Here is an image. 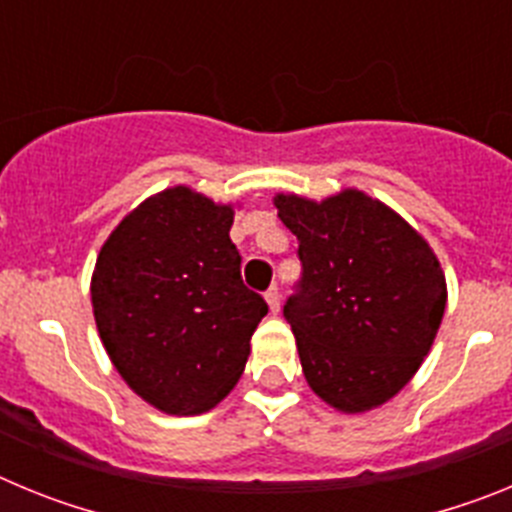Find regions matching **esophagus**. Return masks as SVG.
<instances>
[{
  "label": "esophagus",
  "mask_w": 512,
  "mask_h": 512,
  "mask_svg": "<svg viewBox=\"0 0 512 512\" xmlns=\"http://www.w3.org/2000/svg\"><path fill=\"white\" fill-rule=\"evenodd\" d=\"M266 305H269L271 312H279V289L271 287L269 292H266Z\"/></svg>",
  "instance_id": "esophagus-1"
}]
</instances>
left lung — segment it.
Masks as SVG:
<instances>
[{"mask_svg":"<svg viewBox=\"0 0 512 512\" xmlns=\"http://www.w3.org/2000/svg\"><path fill=\"white\" fill-rule=\"evenodd\" d=\"M300 241V295L284 305L310 390L338 413L382 408L415 377L446 310L431 243L356 187L310 200L274 194Z\"/></svg>","mask_w":512,"mask_h":512,"instance_id":"left-lung-1","label":"left lung"}]
</instances>
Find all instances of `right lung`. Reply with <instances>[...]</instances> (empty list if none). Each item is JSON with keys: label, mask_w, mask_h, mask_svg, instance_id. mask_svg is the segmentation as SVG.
<instances>
[{"label": "right lung", "mask_w": 512, "mask_h": 512, "mask_svg": "<svg viewBox=\"0 0 512 512\" xmlns=\"http://www.w3.org/2000/svg\"><path fill=\"white\" fill-rule=\"evenodd\" d=\"M233 217L235 202L174 184L122 217L97 253L89 292L104 351L166 415L207 413L230 395L269 310L241 282Z\"/></svg>", "instance_id": "obj_1"}]
</instances>
